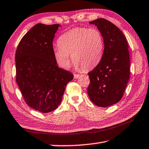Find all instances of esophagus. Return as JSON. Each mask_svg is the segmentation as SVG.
I'll return each mask as SVG.
<instances>
[{
	"label": "esophagus",
	"instance_id": "1",
	"mask_svg": "<svg viewBox=\"0 0 149 149\" xmlns=\"http://www.w3.org/2000/svg\"><path fill=\"white\" fill-rule=\"evenodd\" d=\"M79 74H74V79H77V78H78L79 77Z\"/></svg>",
	"mask_w": 149,
	"mask_h": 149
}]
</instances>
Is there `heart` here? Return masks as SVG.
Masks as SVG:
<instances>
[{
	"mask_svg": "<svg viewBox=\"0 0 149 149\" xmlns=\"http://www.w3.org/2000/svg\"><path fill=\"white\" fill-rule=\"evenodd\" d=\"M54 48V56L59 65L67 69L70 55L77 69L89 70L100 62L103 52V37L97 28L77 27L63 33Z\"/></svg>",
	"mask_w": 149,
	"mask_h": 149,
	"instance_id": "b5f03b06",
	"label": "heart"
}]
</instances>
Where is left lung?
<instances>
[{
  "instance_id": "8db88e82",
  "label": "left lung",
  "mask_w": 149,
  "mask_h": 149,
  "mask_svg": "<svg viewBox=\"0 0 149 149\" xmlns=\"http://www.w3.org/2000/svg\"><path fill=\"white\" fill-rule=\"evenodd\" d=\"M89 24L101 33L104 49L99 64L88 73L87 93L93 104L107 107L121 100L130 79L128 44L122 31L108 20L99 18Z\"/></svg>"
}]
</instances>
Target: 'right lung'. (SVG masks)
I'll return each mask as SVG.
<instances>
[{
    "mask_svg": "<svg viewBox=\"0 0 149 149\" xmlns=\"http://www.w3.org/2000/svg\"><path fill=\"white\" fill-rule=\"evenodd\" d=\"M59 24H37L22 37L16 52V83L26 104L42 113L56 109L74 75L59 68L52 41Z\"/></svg>",
    "mask_w": 149,
    "mask_h": 149,
    "instance_id": "obj_1",
    "label": "right lung"
}]
</instances>
